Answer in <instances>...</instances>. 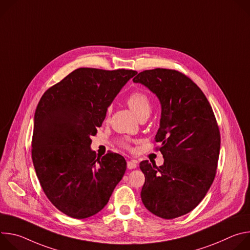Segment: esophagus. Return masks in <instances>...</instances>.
<instances>
[{
    "instance_id": "obj_1",
    "label": "esophagus",
    "mask_w": 250,
    "mask_h": 250,
    "mask_svg": "<svg viewBox=\"0 0 250 250\" xmlns=\"http://www.w3.org/2000/svg\"><path fill=\"white\" fill-rule=\"evenodd\" d=\"M128 169H135L137 167V161L136 160H129L126 164Z\"/></svg>"
}]
</instances>
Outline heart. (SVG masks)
<instances>
[{
    "instance_id": "1",
    "label": "heart",
    "mask_w": 250,
    "mask_h": 250,
    "mask_svg": "<svg viewBox=\"0 0 250 250\" xmlns=\"http://www.w3.org/2000/svg\"><path fill=\"white\" fill-rule=\"evenodd\" d=\"M126 103L131 111L136 115L138 119L144 116H148L151 112V101L149 96L144 91H134L127 98ZM123 146L127 147L125 142H123Z\"/></svg>"
}]
</instances>
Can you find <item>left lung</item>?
<instances>
[{"label": "left lung", "mask_w": 250, "mask_h": 250, "mask_svg": "<svg viewBox=\"0 0 250 250\" xmlns=\"http://www.w3.org/2000/svg\"><path fill=\"white\" fill-rule=\"evenodd\" d=\"M132 81L156 94L162 109L154 139L164 164L139 163L146 176L142 203L165 220L184 216L204 199L217 173L221 133L215 114L202 90L177 70H145Z\"/></svg>", "instance_id": "left-lung-1"}]
</instances>
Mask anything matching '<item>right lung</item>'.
Wrapping results in <instances>:
<instances>
[{
	"mask_svg": "<svg viewBox=\"0 0 250 250\" xmlns=\"http://www.w3.org/2000/svg\"><path fill=\"white\" fill-rule=\"evenodd\" d=\"M134 70L78 68L42 95L34 114L31 157L41 186L73 219L99 212L126 169L115 152L97 157L91 136Z\"/></svg>",
	"mask_w": 250,
	"mask_h": 250,
	"instance_id": "1",
	"label": "right lung"
}]
</instances>
